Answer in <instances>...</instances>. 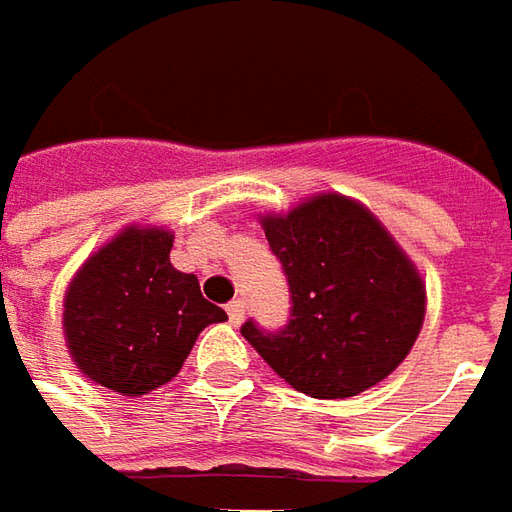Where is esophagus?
<instances>
[{"instance_id": "1", "label": "esophagus", "mask_w": 512, "mask_h": 512, "mask_svg": "<svg viewBox=\"0 0 512 512\" xmlns=\"http://www.w3.org/2000/svg\"><path fill=\"white\" fill-rule=\"evenodd\" d=\"M243 311H246V305H243V300H232L227 305V316L232 325H241L243 322Z\"/></svg>"}]
</instances>
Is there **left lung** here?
<instances>
[{
	"label": "left lung",
	"instance_id": "left-lung-1",
	"mask_svg": "<svg viewBox=\"0 0 512 512\" xmlns=\"http://www.w3.org/2000/svg\"><path fill=\"white\" fill-rule=\"evenodd\" d=\"M263 229L288 280L291 319L277 330L246 319V342L311 398H350L384 381L426 314V288L401 246L373 212L336 193L266 215Z\"/></svg>",
	"mask_w": 512,
	"mask_h": 512
}]
</instances>
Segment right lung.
I'll use <instances>...</instances> for the list:
<instances>
[{
    "label": "right lung",
    "instance_id": "right-lung-1",
    "mask_svg": "<svg viewBox=\"0 0 512 512\" xmlns=\"http://www.w3.org/2000/svg\"><path fill=\"white\" fill-rule=\"evenodd\" d=\"M173 235L125 229L75 274L64 300L66 347L89 381L145 395L182 370L198 333L224 322L196 274L170 266Z\"/></svg>",
    "mask_w": 512,
    "mask_h": 512
}]
</instances>
